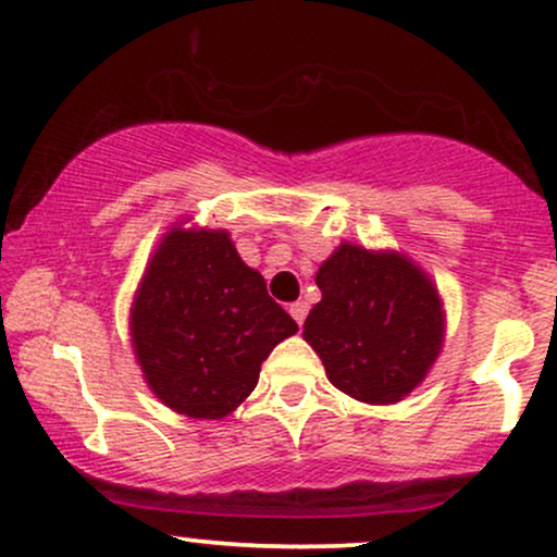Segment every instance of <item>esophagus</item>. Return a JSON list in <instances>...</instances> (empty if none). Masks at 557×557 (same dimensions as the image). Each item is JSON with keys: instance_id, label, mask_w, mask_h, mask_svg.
<instances>
[{"instance_id": "obj_1", "label": "esophagus", "mask_w": 557, "mask_h": 557, "mask_svg": "<svg viewBox=\"0 0 557 557\" xmlns=\"http://www.w3.org/2000/svg\"><path fill=\"white\" fill-rule=\"evenodd\" d=\"M287 311H290V317L296 319L298 324H304L306 317H308V306L304 304V300H296V304H290V308H287Z\"/></svg>"}]
</instances>
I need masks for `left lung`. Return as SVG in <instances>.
Returning <instances> with one entry per match:
<instances>
[{
	"label": "left lung",
	"instance_id": "obj_1",
	"mask_svg": "<svg viewBox=\"0 0 557 557\" xmlns=\"http://www.w3.org/2000/svg\"><path fill=\"white\" fill-rule=\"evenodd\" d=\"M321 300L304 337L339 392L394 405L438 358L444 313L438 293L412 261L343 244L317 274Z\"/></svg>",
	"mask_w": 557,
	"mask_h": 557
}]
</instances>
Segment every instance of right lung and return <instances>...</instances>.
Here are the masks:
<instances>
[{"label": "right lung", "instance_id": "1", "mask_svg": "<svg viewBox=\"0 0 557 557\" xmlns=\"http://www.w3.org/2000/svg\"><path fill=\"white\" fill-rule=\"evenodd\" d=\"M298 324L240 261L225 231L173 227L132 306V343L152 392L189 418H225Z\"/></svg>", "mask_w": 557, "mask_h": 557}]
</instances>
